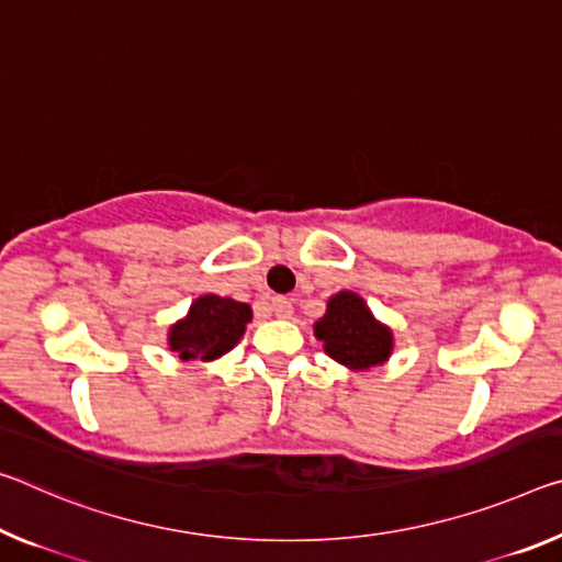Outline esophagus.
<instances>
[{
	"instance_id": "esophagus-1",
	"label": "esophagus",
	"mask_w": 562,
	"mask_h": 562,
	"mask_svg": "<svg viewBox=\"0 0 562 562\" xmlns=\"http://www.w3.org/2000/svg\"><path fill=\"white\" fill-rule=\"evenodd\" d=\"M270 307L278 317H290L292 315V300L290 297H272Z\"/></svg>"
}]
</instances>
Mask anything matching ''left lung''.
<instances>
[{"label":"left lung","instance_id":"left-lung-1","mask_svg":"<svg viewBox=\"0 0 562 562\" xmlns=\"http://www.w3.org/2000/svg\"><path fill=\"white\" fill-rule=\"evenodd\" d=\"M323 350L347 370L382 368L395 350V335L372 315L358 292L340 290L327 300L325 315L315 323Z\"/></svg>","mask_w":562,"mask_h":562}]
</instances>
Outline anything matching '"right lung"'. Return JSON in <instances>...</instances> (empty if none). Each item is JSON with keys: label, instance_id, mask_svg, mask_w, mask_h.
Wrapping results in <instances>:
<instances>
[{"label": "right lung", "instance_id": "obj_1", "mask_svg": "<svg viewBox=\"0 0 562 562\" xmlns=\"http://www.w3.org/2000/svg\"><path fill=\"white\" fill-rule=\"evenodd\" d=\"M252 307L220 295H200L182 319L167 329V347L182 362H212L243 340Z\"/></svg>", "mask_w": 562, "mask_h": 562}]
</instances>
